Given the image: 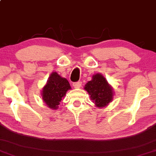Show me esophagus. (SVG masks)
I'll list each match as a JSON object with an SVG mask.
<instances>
[{"mask_svg":"<svg viewBox=\"0 0 156 156\" xmlns=\"http://www.w3.org/2000/svg\"><path fill=\"white\" fill-rule=\"evenodd\" d=\"M81 84H82V83L80 82V81H78V82H76V83H73V86H74V88H79L80 86H81Z\"/></svg>","mask_w":156,"mask_h":156,"instance_id":"esophagus-1","label":"esophagus"}]
</instances>
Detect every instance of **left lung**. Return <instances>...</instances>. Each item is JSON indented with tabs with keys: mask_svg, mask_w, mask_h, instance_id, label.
<instances>
[{
	"mask_svg": "<svg viewBox=\"0 0 156 156\" xmlns=\"http://www.w3.org/2000/svg\"><path fill=\"white\" fill-rule=\"evenodd\" d=\"M84 89L90 95V99L97 107L107 106L113 101V88L102 74L93 75L92 80L85 85Z\"/></svg>",
	"mask_w": 156,
	"mask_h": 156,
	"instance_id": "left-lung-1",
	"label": "left lung"
}]
</instances>
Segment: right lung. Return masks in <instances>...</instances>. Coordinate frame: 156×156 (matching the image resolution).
<instances>
[{
  "instance_id": "right-lung-1",
  "label": "right lung",
  "mask_w": 156,
  "mask_h": 156,
  "mask_svg": "<svg viewBox=\"0 0 156 156\" xmlns=\"http://www.w3.org/2000/svg\"><path fill=\"white\" fill-rule=\"evenodd\" d=\"M70 89L71 87L68 80L62 78L56 72H53L47 80V83L43 87L42 98L48 107L55 110Z\"/></svg>"
}]
</instances>
